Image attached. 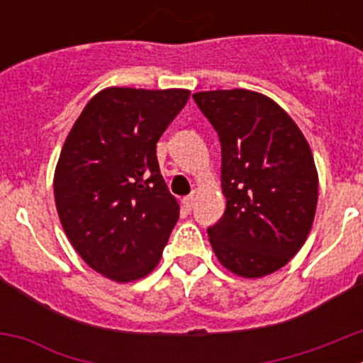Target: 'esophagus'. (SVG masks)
<instances>
[{
    "mask_svg": "<svg viewBox=\"0 0 363 363\" xmlns=\"http://www.w3.org/2000/svg\"><path fill=\"white\" fill-rule=\"evenodd\" d=\"M194 201H196V198H194V194H189V196L182 198V203H184V207L187 211H191L192 207H194Z\"/></svg>",
    "mask_w": 363,
    "mask_h": 363,
    "instance_id": "esophagus-1",
    "label": "esophagus"
}]
</instances>
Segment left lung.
Segmentation results:
<instances>
[{"label":"left lung","instance_id":"8db88e82","mask_svg":"<svg viewBox=\"0 0 363 363\" xmlns=\"http://www.w3.org/2000/svg\"><path fill=\"white\" fill-rule=\"evenodd\" d=\"M221 145L225 213L207 229L220 264L245 278L284 267L306 243L318 201V172L298 125L252 91L192 94Z\"/></svg>","mask_w":363,"mask_h":363}]
</instances>
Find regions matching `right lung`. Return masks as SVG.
I'll use <instances>...</instances> for the list:
<instances>
[{
	"label": "right lung",
	"instance_id": "1",
	"mask_svg": "<svg viewBox=\"0 0 363 363\" xmlns=\"http://www.w3.org/2000/svg\"><path fill=\"white\" fill-rule=\"evenodd\" d=\"M189 94L111 86L86 104L67 136L54 174L57 214L85 264L111 280L149 274L178 221L156 143Z\"/></svg>",
	"mask_w": 363,
	"mask_h": 363
}]
</instances>
